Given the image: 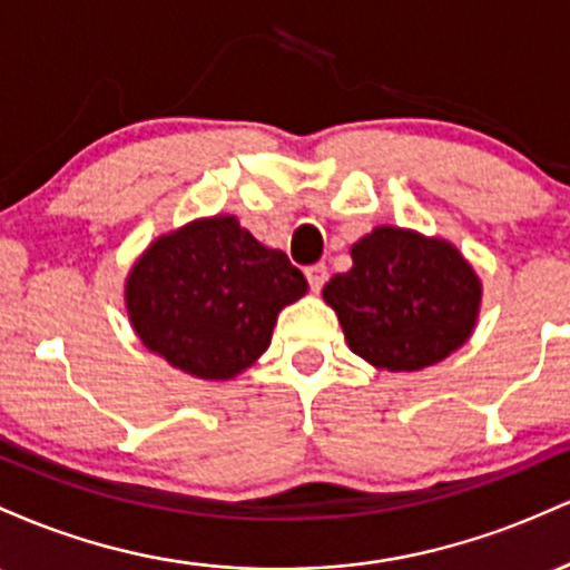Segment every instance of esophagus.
<instances>
[{"mask_svg":"<svg viewBox=\"0 0 570 570\" xmlns=\"http://www.w3.org/2000/svg\"><path fill=\"white\" fill-rule=\"evenodd\" d=\"M306 279H309L312 293H320V291H323L325 279H328V268H325L323 264L309 266V268H306Z\"/></svg>","mask_w":570,"mask_h":570,"instance_id":"obj_1","label":"esophagus"}]
</instances>
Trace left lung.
Wrapping results in <instances>:
<instances>
[{
	"mask_svg": "<svg viewBox=\"0 0 570 570\" xmlns=\"http://www.w3.org/2000/svg\"><path fill=\"white\" fill-rule=\"evenodd\" d=\"M353 268L323 287L350 350L371 366L420 371L474 331L482 283L455 245L380 226L353 245Z\"/></svg>",
	"mask_w": 570,
	"mask_h": 570,
	"instance_id": "left-lung-1",
	"label": "left lung"
}]
</instances>
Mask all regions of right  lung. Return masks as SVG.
Listing matches in <instances>:
<instances>
[{"instance_id": "right-lung-1", "label": "right lung", "mask_w": 570, "mask_h": 570, "mask_svg": "<svg viewBox=\"0 0 570 570\" xmlns=\"http://www.w3.org/2000/svg\"><path fill=\"white\" fill-rule=\"evenodd\" d=\"M306 279L234 215L158 236L126 279L129 320L150 353L196 380H234L266 353L279 309Z\"/></svg>"}]
</instances>
